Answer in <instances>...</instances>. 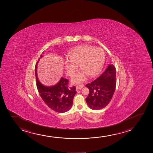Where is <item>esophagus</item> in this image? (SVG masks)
<instances>
[{
	"label": "esophagus",
	"mask_w": 153,
	"mask_h": 153,
	"mask_svg": "<svg viewBox=\"0 0 153 153\" xmlns=\"http://www.w3.org/2000/svg\"><path fill=\"white\" fill-rule=\"evenodd\" d=\"M82 87H84V85H78L76 86V89L78 90V89H82Z\"/></svg>",
	"instance_id": "obj_1"
}]
</instances>
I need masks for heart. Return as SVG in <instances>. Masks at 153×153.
<instances>
[{
    "instance_id": "heart-1",
    "label": "heart",
    "mask_w": 153,
    "mask_h": 153,
    "mask_svg": "<svg viewBox=\"0 0 153 153\" xmlns=\"http://www.w3.org/2000/svg\"><path fill=\"white\" fill-rule=\"evenodd\" d=\"M68 61L65 62V69L67 75L73 76L79 64V72L72 79V82L79 84L89 78L97 75L101 70L105 59L104 51L89 45L76 47L68 53Z\"/></svg>"
}]
</instances>
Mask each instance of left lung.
Masks as SVG:
<instances>
[{"label":"left lung","instance_id":"left-lung-1","mask_svg":"<svg viewBox=\"0 0 153 153\" xmlns=\"http://www.w3.org/2000/svg\"><path fill=\"white\" fill-rule=\"evenodd\" d=\"M116 70L109 65L105 71L97 79L87 84L89 92L86 98L89 107L93 110H100L111 101L116 87Z\"/></svg>","mask_w":153,"mask_h":153}]
</instances>
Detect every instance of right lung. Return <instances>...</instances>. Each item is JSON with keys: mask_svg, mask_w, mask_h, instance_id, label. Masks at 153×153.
<instances>
[{"mask_svg": "<svg viewBox=\"0 0 153 153\" xmlns=\"http://www.w3.org/2000/svg\"><path fill=\"white\" fill-rule=\"evenodd\" d=\"M42 56V54L41 55L40 57ZM36 70L37 64L35 67L36 84L40 96L45 103L56 112L63 113L69 110L73 105L74 97L77 93L75 87H69L68 80L64 78H62L59 82L55 86H43L38 80Z\"/></svg>", "mask_w": 153, "mask_h": 153, "instance_id": "add662e5", "label": "right lung"}]
</instances>
